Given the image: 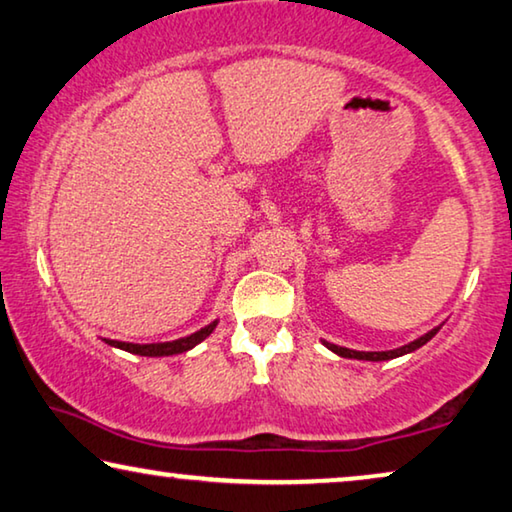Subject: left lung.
Masks as SVG:
<instances>
[{
	"label": "left lung",
	"mask_w": 512,
	"mask_h": 512,
	"mask_svg": "<svg viewBox=\"0 0 512 512\" xmlns=\"http://www.w3.org/2000/svg\"><path fill=\"white\" fill-rule=\"evenodd\" d=\"M439 326L437 329H432L430 333H425L423 338H418L414 342H409V345H404L400 349H393V352H354V349H347V347H338V345H331V342H324L326 347L331 349V352H335L342 358H358V361H388V358H398L402 354H409V352H416L418 347H423L425 342H430L434 335H437Z\"/></svg>",
	"instance_id": "obj_1"
}]
</instances>
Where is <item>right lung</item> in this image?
<instances>
[{
	"instance_id": "right-lung-1",
	"label": "right lung",
	"mask_w": 512,
	"mask_h": 512,
	"mask_svg": "<svg viewBox=\"0 0 512 512\" xmlns=\"http://www.w3.org/2000/svg\"><path fill=\"white\" fill-rule=\"evenodd\" d=\"M216 324L218 322L204 326L202 331L188 335V338H179L172 342H154V345H133V342H121V340H105V342L112 347L124 349V352L140 354V356H172V354H183L188 352V349H193L195 345H200V342L207 338V335H211L213 329H216Z\"/></svg>"
}]
</instances>
